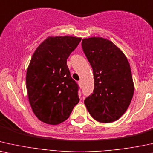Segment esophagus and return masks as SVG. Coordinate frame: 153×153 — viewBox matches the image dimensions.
I'll return each instance as SVG.
<instances>
[{
	"label": "esophagus",
	"instance_id": "1",
	"mask_svg": "<svg viewBox=\"0 0 153 153\" xmlns=\"http://www.w3.org/2000/svg\"><path fill=\"white\" fill-rule=\"evenodd\" d=\"M78 83H79V85H82V80H79L78 81Z\"/></svg>",
	"mask_w": 153,
	"mask_h": 153
}]
</instances>
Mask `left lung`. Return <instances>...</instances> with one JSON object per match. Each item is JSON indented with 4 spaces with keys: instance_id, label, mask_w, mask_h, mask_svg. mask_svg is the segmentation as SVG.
<instances>
[{
    "instance_id": "1",
    "label": "left lung",
    "mask_w": 153,
    "mask_h": 153,
    "mask_svg": "<svg viewBox=\"0 0 153 153\" xmlns=\"http://www.w3.org/2000/svg\"><path fill=\"white\" fill-rule=\"evenodd\" d=\"M82 46L94 80L93 93L85 99V106L96 120L113 123L125 113L134 95L129 63L123 51L105 38H84Z\"/></svg>"
}]
</instances>
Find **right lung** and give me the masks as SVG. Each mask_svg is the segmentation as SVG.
<instances>
[{
	"label": "right lung",
	"mask_w": 153,
	"mask_h": 153,
	"mask_svg": "<svg viewBox=\"0 0 153 153\" xmlns=\"http://www.w3.org/2000/svg\"><path fill=\"white\" fill-rule=\"evenodd\" d=\"M81 38L49 36L33 54L26 72L28 101L40 121L59 125L78 103V86L71 76L67 59Z\"/></svg>",
	"instance_id": "add662e5"
}]
</instances>
